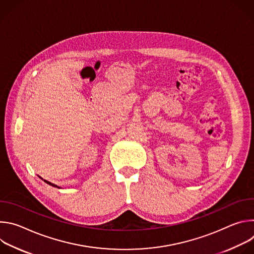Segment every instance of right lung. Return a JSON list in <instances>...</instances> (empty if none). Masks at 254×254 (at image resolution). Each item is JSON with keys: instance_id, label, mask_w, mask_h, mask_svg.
<instances>
[{"instance_id": "1", "label": "right lung", "mask_w": 254, "mask_h": 254, "mask_svg": "<svg viewBox=\"0 0 254 254\" xmlns=\"http://www.w3.org/2000/svg\"><path fill=\"white\" fill-rule=\"evenodd\" d=\"M40 178H41V177H40ZM42 180H43V179H42ZM44 182H45V183H47V184H48V185H50V186H52V187H56V188H59V187H58V186H56V185H54V184H52V183H50V182H48V181H46V180H44Z\"/></svg>"}]
</instances>
